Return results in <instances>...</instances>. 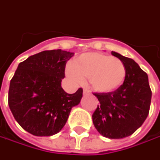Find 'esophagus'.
I'll list each match as a JSON object with an SVG mask.
<instances>
[{"label": "esophagus", "mask_w": 160, "mask_h": 160, "mask_svg": "<svg viewBox=\"0 0 160 160\" xmlns=\"http://www.w3.org/2000/svg\"><path fill=\"white\" fill-rule=\"evenodd\" d=\"M88 93H90L89 90L86 89V88H84V89H83V94H84V95H86V94H88Z\"/></svg>", "instance_id": "obj_1"}]
</instances>
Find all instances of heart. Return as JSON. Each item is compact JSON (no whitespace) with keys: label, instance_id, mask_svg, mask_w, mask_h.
Here are the masks:
<instances>
[{"label":"heart","instance_id":"1","mask_svg":"<svg viewBox=\"0 0 160 160\" xmlns=\"http://www.w3.org/2000/svg\"><path fill=\"white\" fill-rule=\"evenodd\" d=\"M126 67L117 58L99 52L84 53L67 68V75L76 83L88 78L91 88L100 93L118 89L126 78Z\"/></svg>","mask_w":160,"mask_h":160}]
</instances>
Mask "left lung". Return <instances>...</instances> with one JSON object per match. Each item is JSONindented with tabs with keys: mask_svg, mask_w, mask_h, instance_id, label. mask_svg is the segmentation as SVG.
Wrapping results in <instances>:
<instances>
[{
	"mask_svg": "<svg viewBox=\"0 0 160 160\" xmlns=\"http://www.w3.org/2000/svg\"><path fill=\"white\" fill-rule=\"evenodd\" d=\"M126 67V78L118 89L109 93L94 92L100 102L92 114L93 125L104 137L121 139L132 134L147 118L151 101L148 75L132 58L118 52Z\"/></svg>",
	"mask_w": 160,
	"mask_h": 160,
	"instance_id": "obj_1",
	"label": "left lung"
}]
</instances>
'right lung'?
<instances>
[{"label":"right lung","instance_id":"1","mask_svg":"<svg viewBox=\"0 0 160 160\" xmlns=\"http://www.w3.org/2000/svg\"><path fill=\"white\" fill-rule=\"evenodd\" d=\"M74 52L43 51L19 63L9 89V107L24 130L35 136H51L66 125L74 106L83 97L79 88L73 94L61 87L65 68Z\"/></svg>","mask_w":160,"mask_h":160}]
</instances>
